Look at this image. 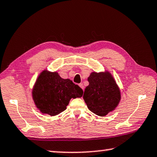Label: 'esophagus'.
Listing matches in <instances>:
<instances>
[{"label": "esophagus", "instance_id": "1", "mask_svg": "<svg viewBox=\"0 0 157 157\" xmlns=\"http://www.w3.org/2000/svg\"><path fill=\"white\" fill-rule=\"evenodd\" d=\"M79 86H80V88H81V89H82L84 90V85H83V84H82V83H80V84H79Z\"/></svg>", "mask_w": 157, "mask_h": 157}]
</instances>
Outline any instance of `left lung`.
<instances>
[{"label": "left lung", "mask_w": 157, "mask_h": 157, "mask_svg": "<svg viewBox=\"0 0 157 157\" xmlns=\"http://www.w3.org/2000/svg\"><path fill=\"white\" fill-rule=\"evenodd\" d=\"M89 84L84 90L83 99L89 109L99 116L113 111L120 102V89L109 71L92 72L88 78Z\"/></svg>", "instance_id": "left-lung-1"}]
</instances>
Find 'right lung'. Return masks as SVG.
Returning <instances> with one entry per match:
<instances>
[{
  "instance_id": "obj_1",
  "label": "right lung",
  "mask_w": 157,
  "mask_h": 157,
  "mask_svg": "<svg viewBox=\"0 0 157 157\" xmlns=\"http://www.w3.org/2000/svg\"><path fill=\"white\" fill-rule=\"evenodd\" d=\"M32 95L40 112L54 116L66 110L71 98H81L83 91L71 79L61 78L57 72L44 70L37 78Z\"/></svg>"
}]
</instances>
